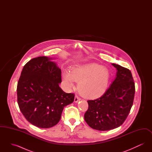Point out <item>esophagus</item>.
I'll list each match as a JSON object with an SVG mask.
<instances>
[{
  "mask_svg": "<svg viewBox=\"0 0 152 152\" xmlns=\"http://www.w3.org/2000/svg\"><path fill=\"white\" fill-rule=\"evenodd\" d=\"M80 100V99L79 97H78V96H75V99H74V101H75V102H78Z\"/></svg>",
  "mask_w": 152,
  "mask_h": 152,
  "instance_id": "1",
  "label": "esophagus"
}]
</instances>
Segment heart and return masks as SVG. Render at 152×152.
<instances>
[{
    "label": "heart",
    "mask_w": 152,
    "mask_h": 152,
    "mask_svg": "<svg viewBox=\"0 0 152 152\" xmlns=\"http://www.w3.org/2000/svg\"><path fill=\"white\" fill-rule=\"evenodd\" d=\"M63 82L70 89L73 87V81L78 82L77 89L83 96L95 99L104 94L108 87L110 72L105 66L91 63L77 65L71 73L64 71Z\"/></svg>",
    "instance_id": "heart-1"
}]
</instances>
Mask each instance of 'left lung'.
Segmentation results:
<instances>
[{"mask_svg":"<svg viewBox=\"0 0 152 152\" xmlns=\"http://www.w3.org/2000/svg\"><path fill=\"white\" fill-rule=\"evenodd\" d=\"M116 77L101 97L88 100L84 115L88 125L96 130L106 131L123 124L132 107L135 86L130 71L116 64Z\"/></svg>","mask_w":152,"mask_h":152,"instance_id":"obj_1","label":"left lung"}]
</instances>
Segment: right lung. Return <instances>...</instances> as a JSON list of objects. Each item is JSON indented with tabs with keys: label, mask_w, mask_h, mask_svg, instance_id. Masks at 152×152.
Returning <instances> with one entry per match:
<instances>
[{
	"label": "right lung",
	"mask_w": 152,
	"mask_h": 152,
	"mask_svg": "<svg viewBox=\"0 0 152 152\" xmlns=\"http://www.w3.org/2000/svg\"><path fill=\"white\" fill-rule=\"evenodd\" d=\"M53 59L47 56L31 59L24 66L18 83L20 110L28 121L40 128L56 125L64 107L75 99V94H66L59 87L61 72Z\"/></svg>",
	"instance_id": "obj_1"
}]
</instances>
